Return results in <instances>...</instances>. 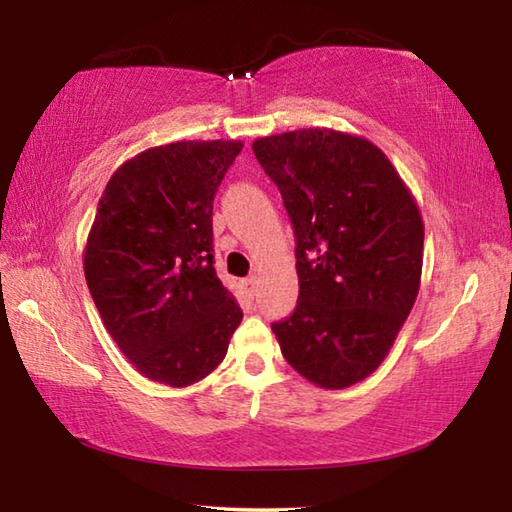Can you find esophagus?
Wrapping results in <instances>:
<instances>
[{
    "label": "esophagus",
    "instance_id": "34e87169",
    "mask_svg": "<svg viewBox=\"0 0 512 512\" xmlns=\"http://www.w3.org/2000/svg\"><path fill=\"white\" fill-rule=\"evenodd\" d=\"M241 289L248 298H255L257 296V277H246V280H241Z\"/></svg>",
    "mask_w": 512,
    "mask_h": 512
}]
</instances>
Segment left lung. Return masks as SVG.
Here are the masks:
<instances>
[{
  "label": "left lung",
  "mask_w": 512,
  "mask_h": 512,
  "mask_svg": "<svg viewBox=\"0 0 512 512\" xmlns=\"http://www.w3.org/2000/svg\"><path fill=\"white\" fill-rule=\"evenodd\" d=\"M296 235L298 305L273 323L291 368L339 391L391 350L418 298L424 225L400 173L357 135L302 128L253 142Z\"/></svg>",
  "instance_id": "obj_1"
}]
</instances>
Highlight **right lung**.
I'll return each instance as SVG.
<instances>
[{
    "label": "right lung",
    "mask_w": 512,
    "mask_h": 512,
    "mask_svg": "<svg viewBox=\"0 0 512 512\" xmlns=\"http://www.w3.org/2000/svg\"><path fill=\"white\" fill-rule=\"evenodd\" d=\"M241 146H153L112 173L99 201L85 280L112 341L160 384L210 375L244 318L212 255V203Z\"/></svg>",
    "instance_id": "1"
}]
</instances>
